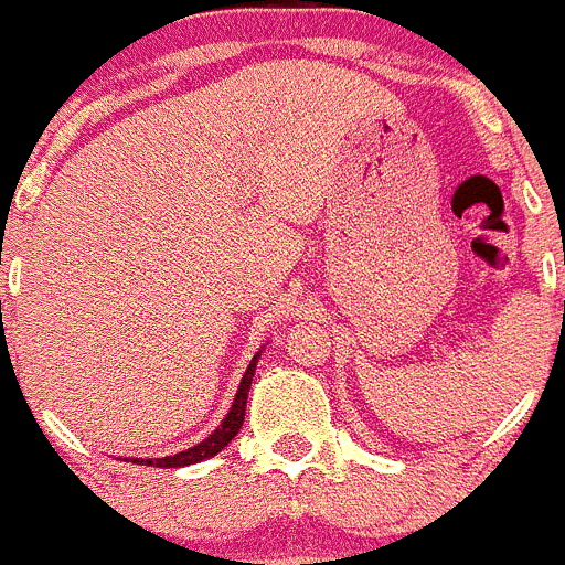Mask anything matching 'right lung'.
<instances>
[{
    "label": "right lung",
    "instance_id": "1",
    "mask_svg": "<svg viewBox=\"0 0 565 565\" xmlns=\"http://www.w3.org/2000/svg\"><path fill=\"white\" fill-rule=\"evenodd\" d=\"M259 355L262 350L256 352L254 358H250L246 374H243L241 385H237V393H235V402H232L230 413H226V418L221 420L218 426H215V431H210L207 437H204L202 443H196V446L185 448V451L180 454H172V457H158V459H125V461H134V465H147V467H163V470H169V467H188V465H199V461L215 457V454L224 451L226 446L232 443V437L241 431L243 426V418H246V402H248V391H250V380H254V372H256V363H259Z\"/></svg>",
    "mask_w": 565,
    "mask_h": 565
}]
</instances>
